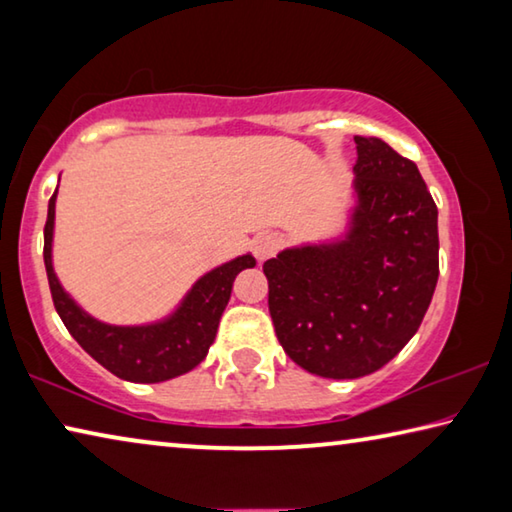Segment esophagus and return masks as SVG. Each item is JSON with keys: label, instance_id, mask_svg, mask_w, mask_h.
<instances>
[{"label": "esophagus", "instance_id": "34e87169", "mask_svg": "<svg viewBox=\"0 0 512 512\" xmlns=\"http://www.w3.org/2000/svg\"><path fill=\"white\" fill-rule=\"evenodd\" d=\"M277 248H280V239H277V235H273V232H262V235L255 237L253 250H255V257L259 259V262L273 257L277 253Z\"/></svg>", "mask_w": 512, "mask_h": 512}]
</instances>
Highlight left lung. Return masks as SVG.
<instances>
[{
	"label": "left lung",
	"mask_w": 512,
	"mask_h": 512,
	"mask_svg": "<svg viewBox=\"0 0 512 512\" xmlns=\"http://www.w3.org/2000/svg\"><path fill=\"white\" fill-rule=\"evenodd\" d=\"M350 230L264 262L284 352L311 375L357 379L418 332L438 282V207L415 162L379 137H354Z\"/></svg>",
	"instance_id": "obj_1"
}]
</instances>
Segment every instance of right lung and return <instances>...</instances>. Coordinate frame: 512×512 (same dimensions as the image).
Segmentation results:
<instances>
[{
    "mask_svg": "<svg viewBox=\"0 0 512 512\" xmlns=\"http://www.w3.org/2000/svg\"><path fill=\"white\" fill-rule=\"evenodd\" d=\"M56 192L49 198L45 223V268L54 307L67 332L112 375L135 381V384H158V381H167L194 370L207 357V350L214 343L221 314L230 300L232 282L244 268L255 266V257L241 255L205 273L189 289L180 307L160 323L133 327L101 323L85 314L69 298L54 273L51 241H54Z\"/></svg>",
    "mask_w": 512,
    "mask_h": 512,
    "instance_id": "obj_1",
    "label": "right lung"
}]
</instances>
